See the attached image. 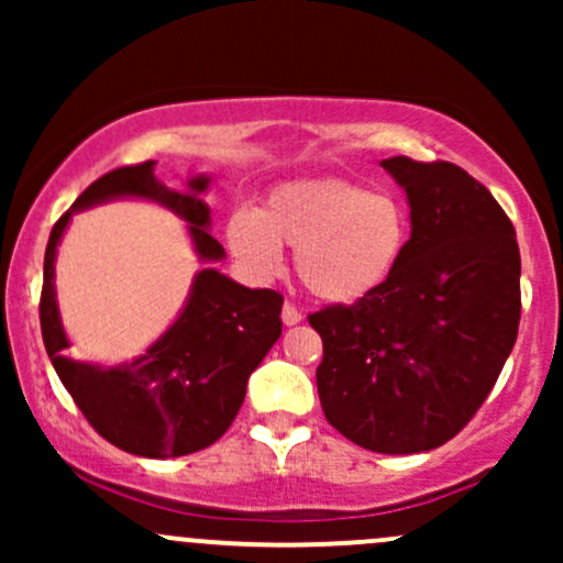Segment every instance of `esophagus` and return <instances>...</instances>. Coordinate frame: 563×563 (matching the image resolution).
Listing matches in <instances>:
<instances>
[{
	"label": "esophagus",
	"mask_w": 563,
	"mask_h": 563,
	"mask_svg": "<svg viewBox=\"0 0 563 563\" xmlns=\"http://www.w3.org/2000/svg\"><path fill=\"white\" fill-rule=\"evenodd\" d=\"M283 322H286V325H296V322H301V312L299 309H296V303H290V301H286L283 303Z\"/></svg>",
	"instance_id": "34e87169"
}]
</instances>
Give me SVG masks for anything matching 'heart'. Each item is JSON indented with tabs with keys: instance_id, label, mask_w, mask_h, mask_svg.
<instances>
[{
	"instance_id": "obj_1",
	"label": "heart",
	"mask_w": 563,
	"mask_h": 563,
	"mask_svg": "<svg viewBox=\"0 0 563 563\" xmlns=\"http://www.w3.org/2000/svg\"><path fill=\"white\" fill-rule=\"evenodd\" d=\"M232 254L251 275L269 280L294 249L303 288L322 301L349 303L389 280L405 254L410 222L402 200L349 179H303L275 187L256 211L224 224Z\"/></svg>"
}]
</instances>
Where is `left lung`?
I'll list each match as a JSON object with an SVG mask.
<instances>
[{
  "mask_svg": "<svg viewBox=\"0 0 563 563\" xmlns=\"http://www.w3.org/2000/svg\"><path fill=\"white\" fill-rule=\"evenodd\" d=\"M405 187L410 241L384 286L309 314L318 394L335 431L386 455L434 450L493 391L521 318V256L506 211L450 161H380Z\"/></svg>",
  "mask_w": 563,
  "mask_h": 563,
  "instance_id": "1",
  "label": "left lung"
}]
</instances>
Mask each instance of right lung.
I'll return each instance as SVG.
<instances>
[{
  "label": "right lung",
  "mask_w": 563,
  "mask_h": 563,
  "mask_svg": "<svg viewBox=\"0 0 563 563\" xmlns=\"http://www.w3.org/2000/svg\"><path fill=\"white\" fill-rule=\"evenodd\" d=\"M153 166L156 161H145L102 174L57 219L44 251L38 320L55 373L97 434L132 455L179 457L214 444L235 421L249 376L280 339L283 296L200 269L183 314L142 357L119 367L68 360L53 277L57 243L74 211L121 196L158 200L190 224L200 260L224 256L222 243L206 230L211 219L200 192L209 177L190 179V192H177L158 183Z\"/></svg>",
  "instance_id": "right-lung-1"
}]
</instances>
